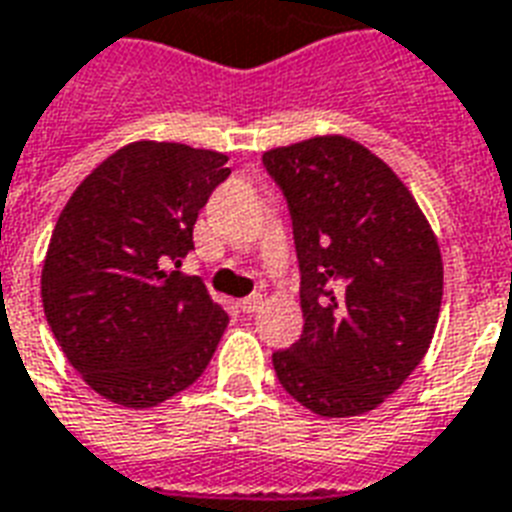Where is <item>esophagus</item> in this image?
Here are the masks:
<instances>
[{"mask_svg": "<svg viewBox=\"0 0 512 512\" xmlns=\"http://www.w3.org/2000/svg\"><path fill=\"white\" fill-rule=\"evenodd\" d=\"M260 306H263V295H249V298L239 300V308L244 314H255Z\"/></svg>", "mask_w": 512, "mask_h": 512, "instance_id": "34e87169", "label": "esophagus"}]
</instances>
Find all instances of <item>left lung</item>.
I'll return each instance as SVG.
<instances>
[{
  "label": "left lung",
  "mask_w": 512,
  "mask_h": 512,
  "mask_svg": "<svg viewBox=\"0 0 512 512\" xmlns=\"http://www.w3.org/2000/svg\"><path fill=\"white\" fill-rule=\"evenodd\" d=\"M284 193L300 265L303 335L273 351L279 384L325 419L381 405L424 360L443 260L411 190L346 136L263 155Z\"/></svg>",
  "instance_id": "obj_1"
}]
</instances>
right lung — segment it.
Wrapping results in <instances>:
<instances>
[{
  "label": "right lung",
  "instance_id": "right-lung-1",
  "mask_svg": "<svg viewBox=\"0 0 512 512\" xmlns=\"http://www.w3.org/2000/svg\"><path fill=\"white\" fill-rule=\"evenodd\" d=\"M228 155L134 142L66 201L42 265V306L66 360L93 392L152 408L201 376L228 314L177 271Z\"/></svg>",
  "mask_w": 512,
  "mask_h": 512
}]
</instances>
